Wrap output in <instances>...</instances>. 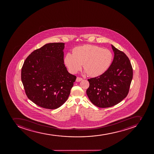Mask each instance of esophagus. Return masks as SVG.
Segmentation results:
<instances>
[{
    "label": "esophagus",
    "mask_w": 154,
    "mask_h": 154,
    "mask_svg": "<svg viewBox=\"0 0 154 154\" xmlns=\"http://www.w3.org/2000/svg\"><path fill=\"white\" fill-rule=\"evenodd\" d=\"M82 80H83V79H82V78L80 77H77L76 78V82H80V81H82Z\"/></svg>",
    "instance_id": "obj_1"
}]
</instances>
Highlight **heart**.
<instances>
[{"mask_svg": "<svg viewBox=\"0 0 154 154\" xmlns=\"http://www.w3.org/2000/svg\"><path fill=\"white\" fill-rule=\"evenodd\" d=\"M113 57V54L108 49L86 45L74 48L72 54L67 53L64 61L72 73L79 71L83 64L85 72L94 77L100 76L108 69Z\"/></svg>", "mask_w": 154, "mask_h": 154, "instance_id": "heart-1", "label": "heart"}]
</instances>
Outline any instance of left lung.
Masks as SVG:
<instances>
[{"mask_svg": "<svg viewBox=\"0 0 154 154\" xmlns=\"http://www.w3.org/2000/svg\"><path fill=\"white\" fill-rule=\"evenodd\" d=\"M114 57L110 66L102 75L88 79L86 91L95 106L107 108L114 106L126 97L133 77L131 62L124 52L111 45Z\"/></svg>", "mask_w": 154, "mask_h": 154, "instance_id": "1", "label": "left lung"}]
</instances>
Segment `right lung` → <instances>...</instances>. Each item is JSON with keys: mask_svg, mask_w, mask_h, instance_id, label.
Segmentation results:
<instances>
[{"mask_svg": "<svg viewBox=\"0 0 154 154\" xmlns=\"http://www.w3.org/2000/svg\"><path fill=\"white\" fill-rule=\"evenodd\" d=\"M63 43L46 44L25 60L21 79L27 97L44 108L57 109L67 100L76 76L63 60Z\"/></svg>", "mask_w": 154, "mask_h": 154, "instance_id": "obj_1", "label": "right lung"}]
</instances>
